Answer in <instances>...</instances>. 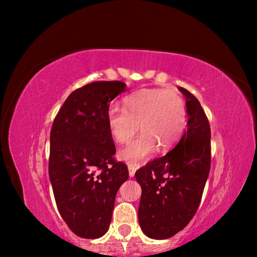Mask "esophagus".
Listing matches in <instances>:
<instances>
[{"label": "esophagus", "mask_w": 257, "mask_h": 257, "mask_svg": "<svg viewBox=\"0 0 257 257\" xmlns=\"http://www.w3.org/2000/svg\"><path fill=\"white\" fill-rule=\"evenodd\" d=\"M128 171H129V176L130 177H134L135 176V172H136V168H135L134 165L129 164L128 165Z\"/></svg>", "instance_id": "34e87169"}]
</instances>
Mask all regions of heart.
<instances>
[{
    "instance_id": "b5f03b06",
    "label": "heart",
    "mask_w": 257,
    "mask_h": 257,
    "mask_svg": "<svg viewBox=\"0 0 257 257\" xmlns=\"http://www.w3.org/2000/svg\"><path fill=\"white\" fill-rule=\"evenodd\" d=\"M107 127L118 144H125L138 132L142 134L119 152V159L139 165L155 152L167 150L179 141L186 128L184 98L172 89L146 88L123 99V108L111 106L106 113Z\"/></svg>"
}]
</instances>
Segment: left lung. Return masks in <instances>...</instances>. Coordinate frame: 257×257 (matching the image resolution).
<instances>
[{"label": "left lung", "mask_w": 257, "mask_h": 257, "mask_svg": "<svg viewBox=\"0 0 257 257\" xmlns=\"http://www.w3.org/2000/svg\"><path fill=\"white\" fill-rule=\"evenodd\" d=\"M179 89L186 97L188 128L175 149L135 173L142 187L139 224L153 239L175 236L190 222L211 168L210 122L198 99Z\"/></svg>", "instance_id": "8db88e82"}]
</instances>
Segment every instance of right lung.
I'll list each match as a JSON object with an SVG mask.
<instances>
[{"instance_id":"right-lung-1","label":"right lung","mask_w":257,"mask_h":257,"mask_svg":"<svg viewBox=\"0 0 257 257\" xmlns=\"http://www.w3.org/2000/svg\"><path fill=\"white\" fill-rule=\"evenodd\" d=\"M127 90L122 81H94L69 95L50 135L49 175L56 206L77 236L88 239L107 231L116 191L128 168L113 155L107 127L110 103Z\"/></svg>"}]
</instances>
